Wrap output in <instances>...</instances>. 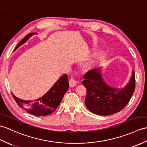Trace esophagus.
<instances>
[{"instance_id":"obj_1","label":"esophagus","mask_w":147,"mask_h":147,"mask_svg":"<svg viewBox=\"0 0 147 147\" xmlns=\"http://www.w3.org/2000/svg\"><path fill=\"white\" fill-rule=\"evenodd\" d=\"M69 84L70 87H74L77 84V81L74 79V78L71 77L69 80Z\"/></svg>"}]
</instances>
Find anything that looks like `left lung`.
<instances>
[{
  "instance_id": "obj_1",
  "label": "left lung",
  "mask_w": 147,
  "mask_h": 147,
  "mask_svg": "<svg viewBox=\"0 0 147 147\" xmlns=\"http://www.w3.org/2000/svg\"><path fill=\"white\" fill-rule=\"evenodd\" d=\"M100 67L88 71L82 83L87 91L85 105L91 112L99 115H110L123 109L130 100L135 89V72L130 81L121 89L112 88L105 83Z\"/></svg>"
}]
</instances>
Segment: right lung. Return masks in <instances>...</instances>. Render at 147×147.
I'll return each instance as SVG.
<instances>
[{"mask_svg":"<svg viewBox=\"0 0 147 147\" xmlns=\"http://www.w3.org/2000/svg\"><path fill=\"white\" fill-rule=\"evenodd\" d=\"M36 33H29L25 36L18 46L14 51L27 41L30 36ZM69 88V82L67 81V76L64 74L59 78L53 87L42 96L41 98L35 100L28 101L23 100L12 93V96L16 103L20 107L23 108L30 114L36 116H46L52 113L59 105L64 94Z\"/></svg>","mask_w":147,"mask_h":147,"instance_id":"obj_1","label":"right lung"}]
</instances>
